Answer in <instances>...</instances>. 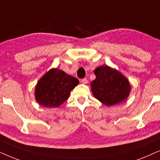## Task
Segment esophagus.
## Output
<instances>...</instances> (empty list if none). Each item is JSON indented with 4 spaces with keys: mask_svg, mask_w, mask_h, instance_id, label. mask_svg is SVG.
<instances>
[{
    "mask_svg": "<svg viewBox=\"0 0 160 160\" xmlns=\"http://www.w3.org/2000/svg\"><path fill=\"white\" fill-rule=\"evenodd\" d=\"M81 82L82 84H87L88 83V80H87L86 78H83V79H82Z\"/></svg>",
    "mask_w": 160,
    "mask_h": 160,
    "instance_id": "esophagus-1",
    "label": "esophagus"
}]
</instances>
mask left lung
Segmentation results:
<instances>
[{"label": "left lung", "instance_id": "8db88e82", "mask_svg": "<svg viewBox=\"0 0 160 160\" xmlns=\"http://www.w3.org/2000/svg\"><path fill=\"white\" fill-rule=\"evenodd\" d=\"M96 79L91 82L93 97L106 106H113L125 101L131 91L128 79L108 65L94 70Z\"/></svg>", "mask_w": 160, "mask_h": 160}]
</instances>
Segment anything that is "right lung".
I'll return each mask as SVG.
<instances>
[{"label":"right lung","instance_id":"obj_1","mask_svg":"<svg viewBox=\"0 0 160 160\" xmlns=\"http://www.w3.org/2000/svg\"><path fill=\"white\" fill-rule=\"evenodd\" d=\"M78 83L77 78L62 70L52 68L36 85L35 99L43 107L58 108L69 98L71 91Z\"/></svg>","mask_w":160,"mask_h":160}]
</instances>
